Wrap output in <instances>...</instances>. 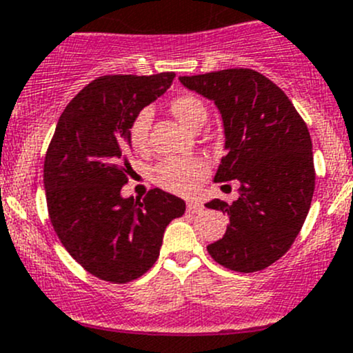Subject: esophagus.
<instances>
[{
  "mask_svg": "<svg viewBox=\"0 0 353 353\" xmlns=\"http://www.w3.org/2000/svg\"><path fill=\"white\" fill-rule=\"evenodd\" d=\"M188 212L190 213H199L203 212V205L198 201H188Z\"/></svg>",
  "mask_w": 353,
  "mask_h": 353,
  "instance_id": "34e87169",
  "label": "esophagus"
}]
</instances>
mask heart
I'll return each mask as SVG.
<instances>
[{
	"mask_svg": "<svg viewBox=\"0 0 353 353\" xmlns=\"http://www.w3.org/2000/svg\"><path fill=\"white\" fill-rule=\"evenodd\" d=\"M170 112L188 130H198L206 121V105L201 99L193 94H181L169 104ZM152 124V110L141 109L131 119L128 126V141L138 154L148 148V131ZM208 167L198 157H172L157 163L154 169V181L170 193L190 196L198 190L206 177Z\"/></svg>",
	"mask_w": 353,
	"mask_h": 353,
	"instance_id": "1",
	"label": "heart"
}]
</instances>
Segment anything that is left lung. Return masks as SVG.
Wrapping results in <instances>:
<instances>
[{"mask_svg": "<svg viewBox=\"0 0 353 353\" xmlns=\"http://www.w3.org/2000/svg\"><path fill=\"white\" fill-rule=\"evenodd\" d=\"M222 114L225 157L213 181L239 183V198L208 208L229 215L222 239L208 244L219 265L241 273L265 270L290 249L314 193L312 141L285 92L248 68L179 77Z\"/></svg>", "mask_w": 353, "mask_h": 353, "instance_id": "left-lung-1", "label": "left lung"}]
</instances>
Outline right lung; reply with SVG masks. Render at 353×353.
<instances>
[{"mask_svg": "<svg viewBox=\"0 0 353 353\" xmlns=\"http://www.w3.org/2000/svg\"><path fill=\"white\" fill-rule=\"evenodd\" d=\"M174 73L108 74L66 105L44 160L51 223L66 251L88 273L126 283L154 266L170 220L186 203L150 190L143 201L123 198L128 183V126L172 85Z\"/></svg>", "mask_w": 353, "mask_h": 353, "instance_id": "add662e5", "label": "right lung"}]
</instances>
